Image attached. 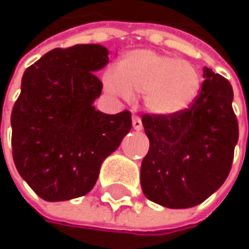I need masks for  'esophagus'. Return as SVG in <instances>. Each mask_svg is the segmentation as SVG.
Here are the masks:
<instances>
[{
    "label": "esophagus",
    "instance_id": "obj_1",
    "mask_svg": "<svg viewBox=\"0 0 249 249\" xmlns=\"http://www.w3.org/2000/svg\"><path fill=\"white\" fill-rule=\"evenodd\" d=\"M132 128H134L135 131H141V129H142L141 118H140V117H137V115H134V117H132Z\"/></svg>",
    "mask_w": 249,
    "mask_h": 249
}]
</instances>
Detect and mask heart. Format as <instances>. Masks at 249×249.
<instances>
[{
  "instance_id": "1",
  "label": "heart",
  "mask_w": 249,
  "mask_h": 249,
  "mask_svg": "<svg viewBox=\"0 0 249 249\" xmlns=\"http://www.w3.org/2000/svg\"><path fill=\"white\" fill-rule=\"evenodd\" d=\"M104 83L108 92L126 101L142 93L147 111L170 117L195 102L200 90V75L186 60L140 49L126 53L118 71H109Z\"/></svg>"
}]
</instances>
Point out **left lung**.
I'll return each instance as SVG.
<instances>
[{
	"instance_id": "1",
	"label": "left lung",
	"mask_w": 249,
	"mask_h": 249,
	"mask_svg": "<svg viewBox=\"0 0 249 249\" xmlns=\"http://www.w3.org/2000/svg\"><path fill=\"white\" fill-rule=\"evenodd\" d=\"M195 102L170 117L142 115L150 150L141 163L147 199L170 209L206 200L226 180L238 142L233 92L224 76L203 69Z\"/></svg>"
}]
</instances>
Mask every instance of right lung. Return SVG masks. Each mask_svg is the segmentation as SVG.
Wrapping results in <instances>:
<instances>
[{
	"label": "right lung",
	"mask_w": 249,
	"mask_h": 249,
	"mask_svg": "<svg viewBox=\"0 0 249 249\" xmlns=\"http://www.w3.org/2000/svg\"><path fill=\"white\" fill-rule=\"evenodd\" d=\"M108 53L101 44L53 49L24 72L11 112L13 159L47 202L89 193L102 161L131 129V112L108 115L93 107L102 92L95 72L105 68Z\"/></svg>",
	"instance_id": "right-lung-1"
}]
</instances>
